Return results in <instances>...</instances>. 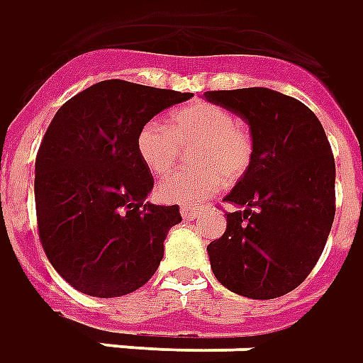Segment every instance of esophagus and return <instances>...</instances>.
Segmentation results:
<instances>
[{"mask_svg": "<svg viewBox=\"0 0 363 363\" xmlns=\"http://www.w3.org/2000/svg\"><path fill=\"white\" fill-rule=\"evenodd\" d=\"M182 217L186 218V220H194V218H197L199 215H201V211L199 209H189V207H182Z\"/></svg>", "mask_w": 363, "mask_h": 363, "instance_id": "esophagus-1", "label": "esophagus"}]
</instances>
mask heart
<instances>
[{
    "label": "heart",
    "instance_id": "b5f03b06",
    "mask_svg": "<svg viewBox=\"0 0 363 363\" xmlns=\"http://www.w3.org/2000/svg\"><path fill=\"white\" fill-rule=\"evenodd\" d=\"M191 164L166 177L158 186L164 203L197 207L217 194L227 179H238L250 168L254 143L248 128L218 105L189 104L169 115L168 125L150 121L136 135V154L154 176L176 166L179 145H195Z\"/></svg>",
    "mask_w": 363,
    "mask_h": 363
}]
</instances>
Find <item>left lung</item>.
<instances>
[{"instance_id":"obj_1","label":"left lung","mask_w":363,"mask_h":363,"mask_svg":"<svg viewBox=\"0 0 363 363\" xmlns=\"http://www.w3.org/2000/svg\"><path fill=\"white\" fill-rule=\"evenodd\" d=\"M250 127L254 156L225 201V235L207 246L220 284L250 299H276L305 281L334 220L336 166L317 115L268 87L205 91Z\"/></svg>"}]
</instances>
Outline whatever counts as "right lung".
Wrapping results in <instances>:
<instances>
[{
	"instance_id": "obj_1",
	"label": "right lung",
	"mask_w": 363,
	"mask_h": 363,
	"mask_svg": "<svg viewBox=\"0 0 363 363\" xmlns=\"http://www.w3.org/2000/svg\"><path fill=\"white\" fill-rule=\"evenodd\" d=\"M191 94L105 79L54 115L35 162L38 236L52 268L91 297H121L154 276L177 205L146 201L154 177L136 154L148 121Z\"/></svg>"
}]
</instances>
